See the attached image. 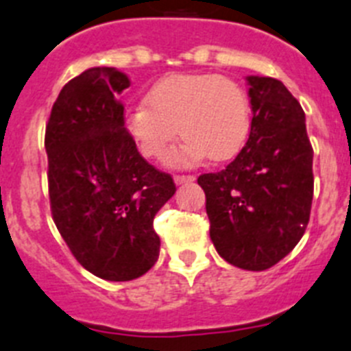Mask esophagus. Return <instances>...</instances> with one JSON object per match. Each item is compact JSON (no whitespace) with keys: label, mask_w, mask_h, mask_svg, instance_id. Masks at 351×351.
<instances>
[{"label":"esophagus","mask_w":351,"mask_h":351,"mask_svg":"<svg viewBox=\"0 0 351 351\" xmlns=\"http://www.w3.org/2000/svg\"><path fill=\"white\" fill-rule=\"evenodd\" d=\"M194 180H196V176H193V175H176V176H175L176 185L191 184V182H194Z\"/></svg>","instance_id":"esophagus-1"}]
</instances>
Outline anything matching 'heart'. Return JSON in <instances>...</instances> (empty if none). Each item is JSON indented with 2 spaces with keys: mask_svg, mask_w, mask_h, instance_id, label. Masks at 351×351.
<instances>
[{
  "mask_svg": "<svg viewBox=\"0 0 351 351\" xmlns=\"http://www.w3.org/2000/svg\"><path fill=\"white\" fill-rule=\"evenodd\" d=\"M251 102L233 79L215 74H171L146 93V104L127 109L125 127L139 152L162 158L175 145L185 143L167 162L193 166L206 157L226 162L239 155L251 132Z\"/></svg>",
  "mask_w": 351,
  "mask_h": 351,
  "instance_id": "obj_1",
  "label": "heart"
}]
</instances>
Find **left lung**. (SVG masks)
Returning <instances> with one entry per match:
<instances>
[{
  "label": "left lung",
  "mask_w": 351,
  "mask_h": 351,
  "mask_svg": "<svg viewBox=\"0 0 351 351\" xmlns=\"http://www.w3.org/2000/svg\"><path fill=\"white\" fill-rule=\"evenodd\" d=\"M251 132L222 171L197 178L205 191L210 239L221 258L267 270L293 251L309 222L313 146L306 114L274 77L249 75Z\"/></svg>",
  "instance_id": "obj_1"
}]
</instances>
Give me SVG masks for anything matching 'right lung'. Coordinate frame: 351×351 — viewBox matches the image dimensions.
<instances>
[{
	"label": "right lung",
	"mask_w": 351,
	"mask_h": 351,
	"mask_svg": "<svg viewBox=\"0 0 351 351\" xmlns=\"http://www.w3.org/2000/svg\"><path fill=\"white\" fill-rule=\"evenodd\" d=\"M129 86L111 66L84 70L62 88L45 127L53 221L75 260L106 281L154 267V217L176 191L125 129L120 93Z\"/></svg>",
	"instance_id": "add662e5"
}]
</instances>
